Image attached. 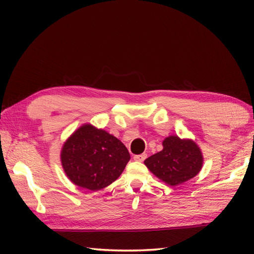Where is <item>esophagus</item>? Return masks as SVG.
Listing matches in <instances>:
<instances>
[{"instance_id": "1", "label": "esophagus", "mask_w": 254, "mask_h": 254, "mask_svg": "<svg viewBox=\"0 0 254 254\" xmlns=\"http://www.w3.org/2000/svg\"><path fill=\"white\" fill-rule=\"evenodd\" d=\"M146 157H147L146 154L135 155V156H134V160H135V161H144L145 159H146Z\"/></svg>"}]
</instances>
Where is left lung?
Listing matches in <instances>:
<instances>
[{
    "label": "left lung",
    "mask_w": 254,
    "mask_h": 254,
    "mask_svg": "<svg viewBox=\"0 0 254 254\" xmlns=\"http://www.w3.org/2000/svg\"><path fill=\"white\" fill-rule=\"evenodd\" d=\"M163 146V150L145 159L144 164L167 185L179 186L202 169L203 155L192 139L171 135L164 139Z\"/></svg>",
    "instance_id": "obj_1"
}]
</instances>
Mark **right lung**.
<instances>
[{
  "label": "right lung",
  "mask_w": 254,
  "mask_h": 254,
  "mask_svg": "<svg viewBox=\"0 0 254 254\" xmlns=\"http://www.w3.org/2000/svg\"><path fill=\"white\" fill-rule=\"evenodd\" d=\"M131 156L123 143L90 124L77 128L64 143L62 167L74 185L97 191L116 181Z\"/></svg>",
  "instance_id": "1"
}]
</instances>
